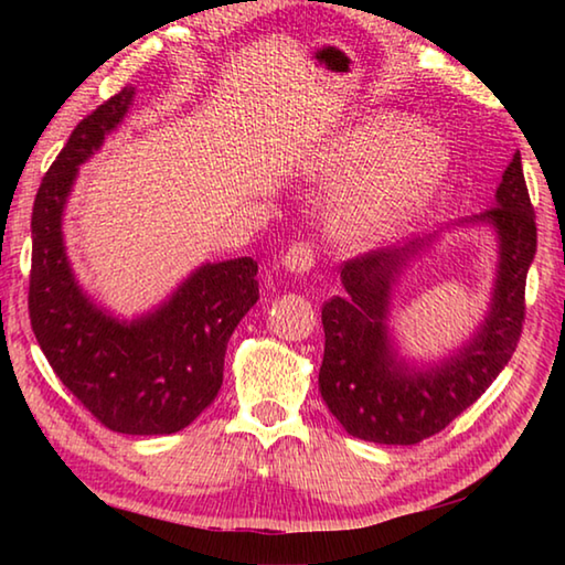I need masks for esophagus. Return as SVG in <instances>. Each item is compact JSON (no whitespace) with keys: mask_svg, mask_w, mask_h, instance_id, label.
I'll use <instances>...</instances> for the list:
<instances>
[{"mask_svg":"<svg viewBox=\"0 0 565 565\" xmlns=\"http://www.w3.org/2000/svg\"><path fill=\"white\" fill-rule=\"evenodd\" d=\"M313 264H317V254H313V248L303 242L294 244L284 256V269L291 274H309L313 269Z\"/></svg>","mask_w":565,"mask_h":565,"instance_id":"1","label":"esophagus"}]
</instances>
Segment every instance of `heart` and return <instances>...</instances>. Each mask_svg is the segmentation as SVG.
I'll return each mask as SVG.
<instances>
[{
  "mask_svg": "<svg viewBox=\"0 0 565 565\" xmlns=\"http://www.w3.org/2000/svg\"><path fill=\"white\" fill-rule=\"evenodd\" d=\"M369 160L329 212L333 234L351 246L381 244L431 202L451 167V147L441 131L379 114L329 139L303 169L327 181L349 177Z\"/></svg>",
  "mask_w": 565,
  "mask_h": 565,
  "instance_id": "obj_1",
  "label": "heart"
}]
</instances>
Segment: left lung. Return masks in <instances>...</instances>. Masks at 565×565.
<instances>
[{
	"instance_id": "8db88e82",
	"label": "left lung",
	"mask_w": 565,
	"mask_h": 565,
	"mask_svg": "<svg viewBox=\"0 0 565 565\" xmlns=\"http://www.w3.org/2000/svg\"><path fill=\"white\" fill-rule=\"evenodd\" d=\"M456 226H489L499 259L483 321L448 356L431 363L406 359L391 329L396 286L408 266L438 242V234L347 262L343 294L323 303L327 347L319 391L353 438L411 446L444 431L513 356L523 327L525 276L535 256V214L519 151L503 171L495 204L448 228Z\"/></svg>"
}]
</instances>
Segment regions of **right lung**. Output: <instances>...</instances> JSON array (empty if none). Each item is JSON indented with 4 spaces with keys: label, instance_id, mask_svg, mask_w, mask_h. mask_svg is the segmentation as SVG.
<instances>
[{
    "label": "right lung",
    "instance_id": "obj_1",
    "mask_svg": "<svg viewBox=\"0 0 565 565\" xmlns=\"http://www.w3.org/2000/svg\"><path fill=\"white\" fill-rule=\"evenodd\" d=\"M134 94L124 87L76 124L42 179L32 209L30 319L54 374L92 416L117 434L164 436L216 398L226 343L259 299V266L248 256L206 262L131 319L82 289L64 244V209L79 167L127 117Z\"/></svg>",
    "mask_w": 565,
    "mask_h": 565
}]
</instances>
